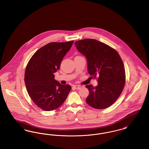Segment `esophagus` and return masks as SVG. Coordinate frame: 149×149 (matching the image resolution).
I'll use <instances>...</instances> for the list:
<instances>
[{"instance_id":"obj_1","label":"esophagus","mask_w":149,"mask_h":149,"mask_svg":"<svg viewBox=\"0 0 149 149\" xmlns=\"http://www.w3.org/2000/svg\"><path fill=\"white\" fill-rule=\"evenodd\" d=\"M73 87L75 88L76 89H78H78H81L82 88V86H81V85H75L73 86Z\"/></svg>"}]
</instances>
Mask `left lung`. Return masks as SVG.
<instances>
[{
	"instance_id": "8db88e82",
	"label": "left lung",
	"mask_w": 149,
	"mask_h": 149,
	"mask_svg": "<svg viewBox=\"0 0 149 149\" xmlns=\"http://www.w3.org/2000/svg\"><path fill=\"white\" fill-rule=\"evenodd\" d=\"M75 45L87 60L88 71L97 76L98 85L85 86L89 90L86 103L94 108L105 109L118 98L125 84V70L118 53L106 44L94 39H85Z\"/></svg>"
}]
</instances>
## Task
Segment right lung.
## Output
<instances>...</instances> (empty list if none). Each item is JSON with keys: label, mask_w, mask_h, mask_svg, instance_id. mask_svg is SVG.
<instances>
[{"label": "right lung", "mask_w": 149, "mask_h": 149, "mask_svg": "<svg viewBox=\"0 0 149 149\" xmlns=\"http://www.w3.org/2000/svg\"><path fill=\"white\" fill-rule=\"evenodd\" d=\"M74 41L51 42L37 50L31 58L24 74L29 97L37 107L51 111L61 106L71 91V86L62 85L55 79L63 58Z\"/></svg>", "instance_id": "obj_1"}]
</instances>
